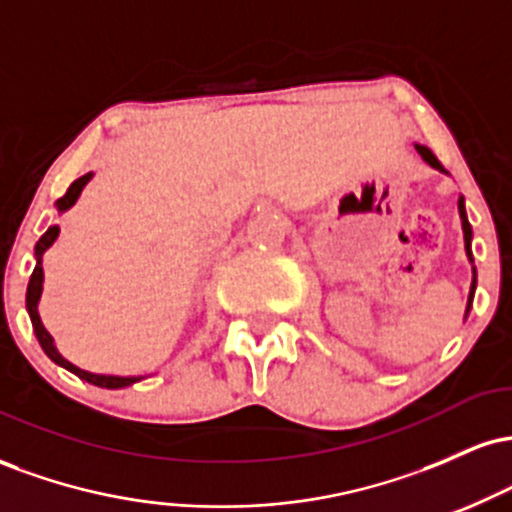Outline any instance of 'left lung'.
<instances>
[{"instance_id": "obj_1", "label": "left lung", "mask_w": 512, "mask_h": 512, "mask_svg": "<svg viewBox=\"0 0 512 512\" xmlns=\"http://www.w3.org/2000/svg\"><path fill=\"white\" fill-rule=\"evenodd\" d=\"M416 151H419L421 158H424V161L428 163V166H433V168L443 170V173H445V168L440 166V161H438L436 156H433V151H431V149H426V146H419V144H416ZM457 207H460V219H462V231H464V250H467L469 260H472V226H469V221H467V211H464V199H462V197H460V204H457ZM474 289H477V272H474V279H472V293H469L467 315H469V308H472Z\"/></svg>"}]
</instances>
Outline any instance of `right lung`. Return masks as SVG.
I'll use <instances>...</instances> for the list:
<instances>
[{"label": "right lung", "mask_w": 512, "mask_h": 512, "mask_svg": "<svg viewBox=\"0 0 512 512\" xmlns=\"http://www.w3.org/2000/svg\"><path fill=\"white\" fill-rule=\"evenodd\" d=\"M91 175L93 173H86V175H81L79 180H74L72 185H69L67 195L57 199V209L67 211L69 207H72L76 199H79L81 190H84V187H86V182L91 180ZM57 236H60V226H50L48 231H45L43 236H40L38 243H35V269H33V274H31V281H28V291H26V308H28V315H31L35 337H38L40 346H43V351L52 358V361L60 363L62 368L72 370V373L79 375V378L86 380V383L98 385V387H108V390H117V387H127V385L137 383V380H142V378H117V375H96V373H86V370L76 368L74 363H69L67 358L60 356V351H57L55 344H52V337L48 334V330H45L43 322H40L38 301H40V293H43V267H40V264H43V252L48 250L52 243H55Z\"/></svg>", "instance_id": "obj_1"}]
</instances>
